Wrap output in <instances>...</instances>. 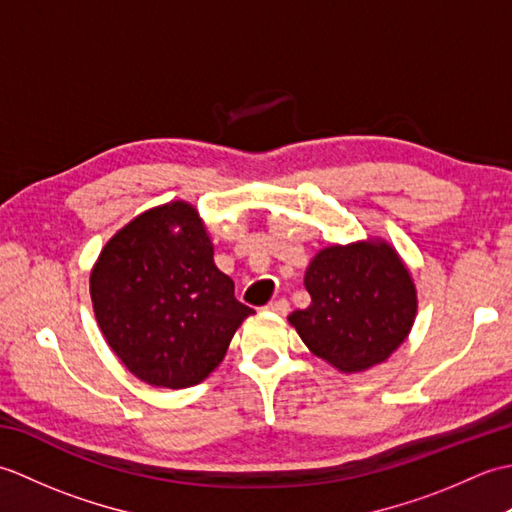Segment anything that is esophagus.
Instances as JSON below:
<instances>
[{
    "mask_svg": "<svg viewBox=\"0 0 512 512\" xmlns=\"http://www.w3.org/2000/svg\"><path fill=\"white\" fill-rule=\"evenodd\" d=\"M266 310H270V312H275V314H288V310H290V303H288V299H275V301H270L268 306H266Z\"/></svg>",
    "mask_w": 512,
    "mask_h": 512,
    "instance_id": "esophagus-1",
    "label": "esophagus"
}]
</instances>
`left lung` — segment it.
Returning <instances> with one entry per match:
<instances>
[{"mask_svg": "<svg viewBox=\"0 0 512 512\" xmlns=\"http://www.w3.org/2000/svg\"><path fill=\"white\" fill-rule=\"evenodd\" d=\"M312 303L288 321L301 341L341 372L383 363L416 319V288L385 242L330 246L306 270Z\"/></svg>", "mask_w": 512, "mask_h": 512, "instance_id": "1", "label": "left lung"}]
</instances>
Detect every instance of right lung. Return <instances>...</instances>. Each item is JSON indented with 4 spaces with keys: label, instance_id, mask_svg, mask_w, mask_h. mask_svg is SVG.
<instances>
[{
    "label": "right lung",
    "instance_id": "right-lung-1",
    "mask_svg": "<svg viewBox=\"0 0 512 512\" xmlns=\"http://www.w3.org/2000/svg\"><path fill=\"white\" fill-rule=\"evenodd\" d=\"M90 295L123 365L169 389L202 383L253 314L217 270L211 239L187 202L158 206L121 228L101 250Z\"/></svg>",
    "mask_w": 512,
    "mask_h": 512
}]
</instances>
